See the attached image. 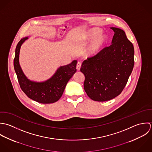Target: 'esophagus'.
Wrapping results in <instances>:
<instances>
[{
  "instance_id": "34e87169",
  "label": "esophagus",
  "mask_w": 152,
  "mask_h": 152,
  "mask_svg": "<svg viewBox=\"0 0 152 152\" xmlns=\"http://www.w3.org/2000/svg\"><path fill=\"white\" fill-rule=\"evenodd\" d=\"M81 66H82V63L79 61L77 62V65H76V69L77 70H79L80 69V67H81Z\"/></svg>"
}]
</instances>
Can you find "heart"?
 Segmentation results:
<instances>
[{
	"label": "heart",
	"mask_w": 152,
	"mask_h": 152,
	"mask_svg": "<svg viewBox=\"0 0 152 152\" xmlns=\"http://www.w3.org/2000/svg\"><path fill=\"white\" fill-rule=\"evenodd\" d=\"M84 38L86 40L94 38L86 49V53L91 56L97 54L107 40L106 35L102 33V30L97 28L90 29L86 33Z\"/></svg>",
	"instance_id": "heart-1"
}]
</instances>
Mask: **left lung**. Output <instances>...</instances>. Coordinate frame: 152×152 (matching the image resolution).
Here are the masks:
<instances>
[{
	"mask_svg": "<svg viewBox=\"0 0 152 152\" xmlns=\"http://www.w3.org/2000/svg\"><path fill=\"white\" fill-rule=\"evenodd\" d=\"M112 44L83 61L80 71L85 75L84 89L94 101L110 100L119 95L133 70L134 47L125 32L116 28Z\"/></svg>",
	"mask_w": 152,
	"mask_h": 152,
	"instance_id": "8db88e82",
	"label": "left lung"
}]
</instances>
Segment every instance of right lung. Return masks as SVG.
Returning <instances> with one entry per match:
<instances>
[{
    "label": "right lung",
    "mask_w": 152,
    "mask_h": 152,
    "mask_svg": "<svg viewBox=\"0 0 152 152\" xmlns=\"http://www.w3.org/2000/svg\"><path fill=\"white\" fill-rule=\"evenodd\" d=\"M28 39V37H24L18 43L13 61L20 87L28 97L37 102L43 104L55 103L61 98L67 83L76 72L77 61H73L69 64L61 66L50 79L44 82L31 81L24 75L19 62L21 45Z\"/></svg>",
    "instance_id": "add662e5"
}]
</instances>
